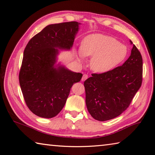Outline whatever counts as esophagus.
I'll return each instance as SVG.
<instances>
[{
    "mask_svg": "<svg viewBox=\"0 0 155 155\" xmlns=\"http://www.w3.org/2000/svg\"><path fill=\"white\" fill-rule=\"evenodd\" d=\"M88 78V75L87 74H83V77H82V79H81V80H82V81H84L85 80H86V79Z\"/></svg>",
    "mask_w": 155,
    "mask_h": 155,
    "instance_id": "obj_1",
    "label": "esophagus"
}]
</instances>
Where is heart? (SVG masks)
Here are the masks:
<instances>
[{"instance_id":"obj_1","label":"heart","mask_w":155,"mask_h":155,"mask_svg":"<svg viewBox=\"0 0 155 155\" xmlns=\"http://www.w3.org/2000/svg\"><path fill=\"white\" fill-rule=\"evenodd\" d=\"M127 53V47L114 37L93 34L83 39L77 57L79 61H83L84 57H91L92 70L97 73H106L122 63Z\"/></svg>"}]
</instances>
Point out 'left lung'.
<instances>
[{"mask_svg": "<svg viewBox=\"0 0 155 155\" xmlns=\"http://www.w3.org/2000/svg\"><path fill=\"white\" fill-rule=\"evenodd\" d=\"M133 45L131 54L120 67L102 74H92L84 82L88 111L98 121L120 115L129 106L142 81L141 54Z\"/></svg>", "mask_w": 155, "mask_h": 155, "instance_id": "left-lung-1", "label": "left lung"}]
</instances>
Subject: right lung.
<instances>
[{
    "label": "right lung",
    "instance_id": "add662e5",
    "mask_svg": "<svg viewBox=\"0 0 155 155\" xmlns=\"http://www.w3.org/2000/svg\"><path fill=\"white\" fill-rule=\"evenodd\" d=\"M81 23L50 25L34 36L23 54L19 83L29 109L37 116L51 118L63 109L74 83L83 74L57 64L60 50H70Z\"/></svg>",
    "mask_w": 155,
    "mask_h": 155
}]
</instances>
